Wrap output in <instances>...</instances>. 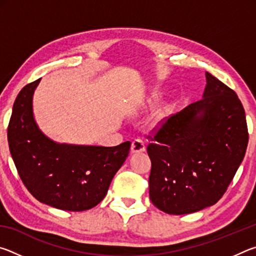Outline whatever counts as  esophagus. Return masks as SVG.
<instances>
[{"label": "esophagus", "instance_id": "34e87169", "mask_svg": "<svg viewBox=\"0 0 256 256\" xmlns=\"http://www.w3.org/2000/svg\"><path fill=\"white\" fill-rule=\"evenodd\" d=\"M131 150H132V152H142V151H144L146 144H144V140H141V138H136V140L132 142Z\"/></svg>", "mask_w": 256, "mask_h": 256}]
</instances>
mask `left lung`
Masks as SVG:
<instances>
[{
  "instance_id": "8db88e82",
  "label": "left lung",
  "mask_w": 256,
  "mask_h": 256,
  "mask_svg": "<svg viewBox=\"0 0 256 256\" xmlns=\"http://www.w3.org/2000/svg\"><path fill=\"white\" fill-rule=\"evenodd\" d=\"M206 76L203 98L164 118L148 136L150 200L170 214H193L218 202L248 148L240 98L209 72Z\"/></svg>"
}]
</instances>
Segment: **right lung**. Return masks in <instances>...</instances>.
Here are the masks:
<instances>
[{
    "mask_svg": "<svg viewBox=\"0 0 256 256\" xmlns=\"http://www.w3.org/2000/svg\"><path fill=\"white\" fill-rule=\"evenodd\" d=\"M40 81L21 89L8 122V148L16 170L40 202L66 211L89 210L106 196L112 177L128 157L131 142L84 146L50 140L32 116V94Z\"/></svg>",
    "mask_w": 256,
    "mask_h": 256,
    "instance_id": "right-lung-1",
    "label": "right lung"
}]
</instances>
